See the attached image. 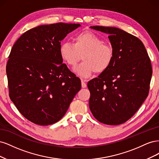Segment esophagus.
I'll return each instance as SVG.
<instances>
[{
  "label": "esophagus",
  "mask_w": 159,
  "mask_h": 159,
  "mask_svg": "<svg viewBox=\"0 0 159 159\" xmlns=\"http://www.w3.org/2000/svg\"><path fill=\"white\" fill-rule=\"evenodd\" d=\"M81 87H82L83 88H85L86 87H87V84H86V83H85V80H81Z\"/></svg>",
  "instance_id": "obj_1"
}]
</instances>
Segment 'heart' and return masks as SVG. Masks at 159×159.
<instances>
[{"label": "heart", "mask_w": 159, "mask_h": 159, "mask_svg": "<svg viewBox=\"0 0 159 159\" xmlns=\"http://www.w3.org/2000/svg\"><path fill=\"white\" fill-rule=\"evenodd\" d=\"M60 54L63 60L74 66L82 56L83 62L74 69L81 78H89L94 71L100 74L106 71L112 64L114 51L113 47L95 34L83 32L74 38V44L64 42L60 47Z\"/></svg>", "instance_id": "heart-1"}]
</instances>
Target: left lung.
<instances>
[{
  "instance_id": "1",
  "label": "left lung",
  "mask_w": 159,
  "mask_h": 159,
  "mask_svg": "<svg viewBox=\"0 0 159 159\" xmlns=\"http://www.w3.org/2000/svg\"><path fill=\"white\" fill-rule=\"evenodd\" d=\"M90 28L108 34L114 55L109 68L88 83L89 109L99 122L117 125L132 117L148 96L151 60L143 42L131 34L116 27Z\"/></svg>"
}]
</instances>
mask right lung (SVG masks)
<instances>
[{"label":"right lung","mask_w":159,"mask_h":159,"mask_svg":"<svg viewBox=\"0 0 159 159\" xmlns=\"http://www.w3.org/2000/svg\"><path fill=\"white\" fill-rule=\"evenodd\" d=\"M80 24L41 25L26 31L12 48L7 65L9 96L24 117L39 125L60 120L81 89L63 64L60 43Z\"/></svg>","instance_id":"1"}]
</instances>
